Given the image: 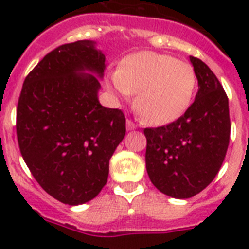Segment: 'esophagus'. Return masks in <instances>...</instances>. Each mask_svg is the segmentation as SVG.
<instances>
[{
	"instance_id": "esophagus-1",
	"label": "esophagus",
	"mask_w": 249,
	"mask_h": 249,
	"mask_svg": "<svg viewBox=\"0 0 249 249\" xmlns=\"http://www.w3.org/2000/svg\"><path fill=\"white\" fill-rule=\"evenodd\" d=\"M126 129L128 130H134V129H137V124H134L132 120H126Z\"/></svg>"
}]
</instances>
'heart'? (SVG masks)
<instances>
[{
	"label": "heart",
	"mask_w": 249,
	"mask_h": 249,
	"mask_svg": "<svg viewBox=\"0 0 249 249\" xmlns=\"http://www.w3.org/2000/svg\"><path fill=\"white\" fill-rule=\"evenodd\" d=\"M109 86L121 98L137 94V112L154 125L173 123L187 111L196 88L191 64L173 56L141 52L126 56L109 77Z\"/></svg>",
	"instance_id": "1"
}]
</instances>
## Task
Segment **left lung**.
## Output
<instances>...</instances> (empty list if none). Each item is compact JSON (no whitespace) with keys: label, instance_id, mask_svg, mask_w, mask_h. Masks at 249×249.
<instances>
[{"label":"left lung","instance_id":"1","mask_svg":"<svg viewBox=\"0 0 249 249\" xmlns=\"http://www.w3.org/2000/svg\"><path fill=\"white\" fill-rule=\"evenodd\" d=\"M196 75L195 101L173 123L143 130L146 169L156 189L187 199L207 187L224 163L230 141L229 99L211 68L190 56Z\"/></svg>","mask_w":249,"mask_h":249}]
</instances>
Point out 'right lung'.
<instances>
[{"label":"right lung","instance_id":"obj_1","mask_svg":"<svg viewBox=\"0 0 249 249\" xmlns=\"http://www.w3.org/2000/svg\"><path fill=\"white\" fill-rule=\"evenodd\" d=\"M105 62L93 41L60 45L29 72L18 101L21 156L38 185L64 204L101 193L126 132L123 111L98 101Z\"/></svg>","mask_w":249,"mask_h":249}]
</instances>
